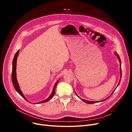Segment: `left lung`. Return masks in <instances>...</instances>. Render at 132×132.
<instances>
[{
    "instance_id": "obj_1",
    "label": "left lung",
    "mask_w": 132,
    "mask_h": 132,
    "mask_svg": "<svg viewBox=\"0 0 132 132\" xmlns=\"http://www.w3.org/2000/svg\"><path fill=\"white\" fill-rule=\"evenodd\" d=\"M116 53V55H117V57H118V58L119 59V61H120V81H119V84H118V85H119V84H120V81H121V75H122V73H121V60H120V57H119V55H118V54L117 53ZM116 90V89H115ZM113 92L112 93V94L111 95H110V96H111L112 95V94L113 93ZM75 94L76 95H77V94H76L75 93ZM78 96V95H77ZM110 96H109V97L108 98H109V97H110ZM79 97V96H78ZM80 98V97H79ZM82 101H84V102H85V103H87V104H94V103H97V102H91V101H86V100H83V99H81V98H80ZM108 98H106V99H105V100H103V101H100V102H102V101H105L106 100H107Z\"/></svg>"
}]
</instances>
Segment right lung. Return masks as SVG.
<instances>
[{
  "instance_id": "obj_1",
  "label": "right lung",
  "mask_w": 132,
  "mask_h": 132,
  "mask_svg": "<svg viewBox=\"0 0 132 132\" xmlns=\"http://www.w3.org/2000/svg\"><path fill=\"white\" fill-rule=\"evenodd\" d=\"M19 50H18L15 55H14V57L13 58V65H12V83H13V86L14 87L15 89L16 90V92L21 95L22 97H23L24 98V100H26L27 101V99L24 97V95H23L22 93L21 92V91L20 90V88L19 87V84H18V82L17 81V79H16V59H17V57L18 56V54H19ZM58 82V81L55 83V84L54 86V88H53V92L51 94V95L49 96V97L47 98V99L43 101H41V102H39V103H45L46 102H48L52 98V97L54 96V94H55V87H56L57 84ZM35 104V103H34Z\"/></svg>"
}]
</instances>
